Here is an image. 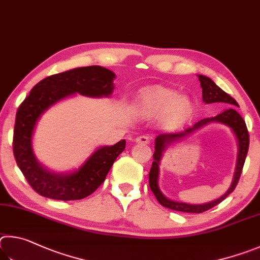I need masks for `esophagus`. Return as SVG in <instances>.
Listing matches in <instances>:
<instances>
[{
  "label": "esophagus",
  "instance_id": "1",
  "mask_svg": "<svg viewBox=\"0 0 260 260\" xmlns=\"http://www.w3.org/2000/svg\"><path fill=\"white\" fill-rule=\"evenodd\" d=\"M136 143L138 144H143V145H147L151 143V138L148 137L146 135H143V136H139V137L136 138Z\"/></svg>",
  "mask_w": 260,
  "mask_h": 260
}]
</instances>
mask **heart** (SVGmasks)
Here are the masks:
<instances>
[{
    "label": "heart",
    "instance_id": "heart-1",
    "mask_svg": "<svg viewBox=\"0 0 260 260\" xmlns=\"http://www.w3.org/2000/svg\"><path fill=\"white\" fill-rule=\"evenodd\" d=\"M137 112L147 117L162 115L168 123L184 118L190 111L189 100L166 86L155 85L144 89L136 100Z\"/></svg>",
    "mask_w": 260,
    "mask_h": 260
}]
</instances>
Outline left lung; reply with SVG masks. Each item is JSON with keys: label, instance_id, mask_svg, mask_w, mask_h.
I'll use <instances>...</instances> for the list:
<instances>
[{"label": "left lung", "instance_id": "8db88e82", "mask_svg": "<svg viewBox=\"0 0 260 260\" xmlns=\"http://www.w3.org/2000/svg\"><path fill=\"white\" fill-rule=\"evenodd\" d=\"M198 76H199L200 82H201L202 99L204 103L206 104L226 103V104L235 105V106L238 105V103H236V100L234 98H232L229 93H226L224 90H221L219 86L216 85L215 82H213L211 79H209V77L204 76V75H198ZM210 121L224 122L234 130L236 137L238 139L239 144L238 161H237L235 178L231 184V187L222 197L215 200V202L208 204L188 205L182 203L171 202V200L167 199L160 193L157 184L158 165L159 164L162 152L165 150L169 144L188 137L195 129L199 128L200 127H202ZM248 149H249V133H248L247 125H245V122L243 121V118L241 117L240 114L233 108L226 109V111H224L222 113L218 114L217 116L202 118V120H200L197 123H194L192 126L185 127L184 130L178 131V133H161V134H158L157 137L155 138V152H154V154H153L154 161L152 163V168H151V170H149V175H148L149 187H151V190L154 193V195H155V198L158 201V203H160L163 207L171 209V210L181 211V212H193V213L204 212V211L209 210V209H211L215 206H217V204H219L221 201H224V200L235 189L236 185H238V183H239L240 177H241V172H242V169H243L245 157H247V154H248Z\"/></svg>", "mask_w": 260, "mask_h": 260}]
</instances>
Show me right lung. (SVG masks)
Instances as JSON below:
<instances>
[{"instance_id":"add662e5","label":"right lung","mask_w":260,"mask_h":260,"mask_svg":"<svg viewBox=\"0 0 260 260\" xmlns=\"http://www.w3.org/2000/svg\"><path fill=\"white\" fill-rule=\"evenodd\" d=\"M115 74L100 66L79 67L40 81L20 104L13 130V155L30 187L42 197L71 201L81 200L97 189L116 157L124 151L125 140L93 152L79 170L54 174L40 165L31 147L34 127L41 115L59 100L75 92L89 97L111 95Z\"/></svg>"}]
</instances>
